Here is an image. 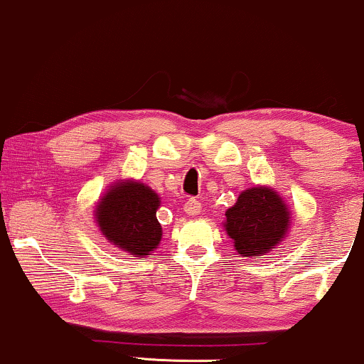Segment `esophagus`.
<instances>
[{"label": "esophagus", "instance_id": "34e87169", "mask_svg": "<svg viewBox=\"0 0 364 364\" xmlns=\"http://www.w3.org/2000/svg\"><path fill=\"white\" fill-rule=\"evenodd\" d=\"M183 210H186L189 215H199L201 213V201L196 198L187 199L186 204H183Z\"/></svg>", "mask_w": 364, "mask_h": 364}]
</instances>
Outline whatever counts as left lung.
Returning <instances> with one entry per match:
<instances>
[{
	"mask_svg": "<svg viewBox=\"0 0 364 364\" xmlns=\"http://www.w3.org/2000/svg\"><path fill=\"white\" fill-rule=\"evenodd\" d=\"M225 230L242 256H259L272 251L289 228L287 206L275 191L252 187L239 196L227 210Z\"/></svg>",
	"mask_w": 364,
	"mask_h": 364,
	"instance_id": "obj_1",
	"label": "left lung"
}]
</instances>
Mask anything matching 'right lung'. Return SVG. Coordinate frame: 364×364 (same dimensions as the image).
I'll use <instances>...</instances> for the list:
<instances>
[{
	"label": "right lung",
	"mask_w": 364,
	"mask_h": 364,
	"mask_svg": "<svg viewBox=\"0 0 364 364\" xmlns=\"http://www.w3.org/2000/svg\"><path fill=\"white\" fill-rule=\"evenodd\" d=\"M158 206L160 198L144 183H117L97 204V223L109 242L134 256H148L161 240Z\"/></svg>",
	"instance_id": "1"
}]
</instances>
